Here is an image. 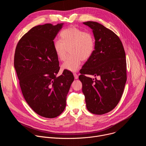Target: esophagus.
Masks as SVG:
<instances>
[{
    "mask_svg": "<svg viewBox=\"0 0 146 146\" xmlns=\"http://www.w3.org/2000/svg\"><path fill=\"white\" fill-rule=\"evenodd\" d=\"M73 75H74V79H78V76L76 74V73H74L73 74Z\"/></svg>",
    "mask_w": 146,
    "mask_h": 146,
    "instance_id": "esophagus-1",
    "label": "esophagus"
}]
</instances>
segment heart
I'll return each mask as SVG.
<instances>
[{
  "label": "heart",
  "instance_id": "obj_1",
  "mask_svg": "<svg viewBox=\"0 0 146 146\" xmlns=\"http://www.w3.org/2000/svg\"><path fill=\"white\" fill-rule=\"evenodd\" d=\"M61 40L54 41V49L57 58L65 60L69 50L72 54L62 65V69L75 72L79 69L81 60L88 59L92 55L95 48L93 35L76 27H70L60 33Z\"/></svg>",
  "mask_w": 146,
  "mask_h": 146
}]
</instances>
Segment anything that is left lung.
Segmentation results:
<instances>
[{
    "label": "left lung",
    "instance_id": "1",
    "mask_svg": "<svg viewBox=\"0 0 146 146\" xmlns=\"http://www.w3.org/2000/svg\"><path fill=\"white\" fill-rule=\"evenodd\" d=\"M92 30L95 48L82 66L78 78L86 106L91 113L102 115L114 109L120 100L127 81L125 53L121 41L112 31L93 21L83 23ZM84 74L99 75L92 79Z\"/></svg>",
    "mask_w": 146,
    "mask_h": 146
}]
</instances>
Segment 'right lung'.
Wrapping results in <instances>:
<instances>
[{"mask_svg": "<svg viewBox=\"0 0 146 146\" xmlns=\"http://www.w3.org/2000/svg\"><path fill=\"white\" fill-rule=\"evenodd\" d=\"M63 25L46 24L32 28L18 41L14 55V68L26 102L37 114L48 118L65 110L74 80L67 70L56 77L60 68L53 43Z\"/></svg>", "mask_w": 146, "mask_h": 146, "instance_id": "obj_1", "label": "right lung"}]
</instances>
